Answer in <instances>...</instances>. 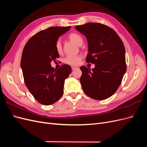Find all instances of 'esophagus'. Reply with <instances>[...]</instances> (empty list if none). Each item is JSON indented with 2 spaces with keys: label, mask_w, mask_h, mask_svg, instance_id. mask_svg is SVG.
Returning <instances> with one entry per match:
<instances>
[{
  "label": "esophagus",
  "mask_w": 147,
  "mask_h": 147,
  "mask_svg": "<svg viewBox=\"0 0 147 147\" xmlns=\"http://www.w3.org/2000/svg\"><path fill=\"white\" fill-rule=\"evenodd\" d=\"M78 67H75V66H72V70H75V69H77Z\"/></svg>",
  "instance_id": "obj_1"
}]
</instances>
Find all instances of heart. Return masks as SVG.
<instances>
[{
	"label": "heart",
	"mask_w": 147,
	"mask_h": 147,
	"mask_svg": "<svg viewBox=\"0 0 147 147\" xmlns=\"http://www.w3.org/2000/svg\"><path fill=\"white\" fill-rule=\"evenodd\" d=\"M69 38L70 41H72L74 43L78 46H81L83 43V40L80 35H79L77 33H70L69 36ZM55 48L57 52L58 53H61L63 50L62 48V45L61 41L59 40H57L55 43ZM82 60V56H66L64 59V62L65 63L69 65H78Z\"/></svg>",
	"instance_id": "heart-1"
}]
</instances>
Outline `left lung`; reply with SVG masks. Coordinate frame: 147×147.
I'll list each match as a JSON object with an SVG mask.
<instances>
[{
	"instance_id": "obj_1",
	"label": "left lung",
	"mask_w": 147,
	"mask_h": 147,
	"mask_svg": "<svg viewBox=\"0 0 147 147\" xmlns=\"http://www.w3.org/2000/svg\"><path fill=\"white\" fill-rule=\"evenodd\" d=\"M87 38L86 61L95 64L94 69L80 67V83L84 92L96 100H104L117 91L126 71L125 48L115 31L96 23L77 26Z\"/></svg>"
}]
</instances>
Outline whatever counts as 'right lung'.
<instances>
[{
    "label": "right lung",
    "mask_w": 147,
    "mask_h": 147,
    "mask_svg": "<svg viewBox=\"0 0 147 147\" xmlns=\"http://www.w3.org/2000/svg\"><path fill=\"white\" fill-rule=\"evenodd\" d=\"M70 28L56 26L39 31L26 43L22 53L21 67L26 86L43 105H51L61 98L65 80L72 72L67 64L57 70L51 65V61L59 57L55 48L56 41Z\"/></svg>",
    "instance_id": "obj_1"
}]
</instances>
